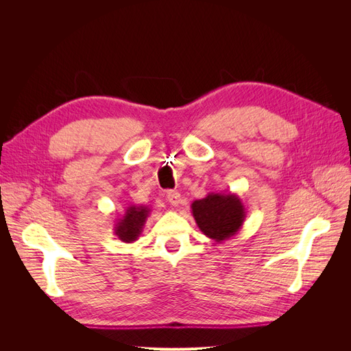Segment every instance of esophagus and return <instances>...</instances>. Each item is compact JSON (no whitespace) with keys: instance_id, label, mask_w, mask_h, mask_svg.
I'll use <instances>...</instances> for the list:
<instances>
[{"instance_id":"34e87169","label":"esophagus","mask_w":351,"mask_h":351,"mask_svg":"<svg viewBox=\"0 0 351 351\" xmlns=\"http://www.w3.org/2000/svg\"><path fill=\"white\" fill-rule=\"evenodd\" d=\"M167 200H168L169 205L178 206L180 202H182V197H180V193L176 192V190H169V192L167 193Z\"/></svg>"}]
</instances>
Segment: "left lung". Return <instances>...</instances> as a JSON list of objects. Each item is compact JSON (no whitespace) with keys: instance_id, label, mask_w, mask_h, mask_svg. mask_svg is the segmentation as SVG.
<instances>
[{"instance_id":"left-lung-1","label":"left lung","mask_w":351,"mask_h":351,"mask_svg":"<svg viewBox=\"0 0 351 351\" xmlns=\"http://www.w3.org/2000/svg\"><path fill=\"white\" fill-rule=\"evenodd\" d=\"M190 208L199 230L217 243L236 236L246 218V208L236 193H208Z\"/></svg>"}]
</instances>
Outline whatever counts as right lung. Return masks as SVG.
<instances>
[{
    "label": "right lung",
    "mask_w": 351,
    "mask_h": 351,
    "mask_svg": "<svg viewBox=\"0 0 351 351\" xmlns=\"http://www.w3.org/2000/svg\"><path fill=\"white\" fill-rule=\"evenodd\" d=\"M151 214V208L146 205H130L127 206L124 215L117 219L114 227V234L123 243H133L142 234L146 219Z\"/></svg>",
    "instance_id": "add662e5"
}]
</instances>
